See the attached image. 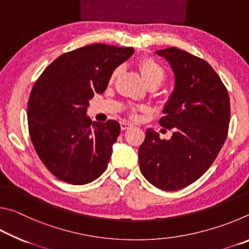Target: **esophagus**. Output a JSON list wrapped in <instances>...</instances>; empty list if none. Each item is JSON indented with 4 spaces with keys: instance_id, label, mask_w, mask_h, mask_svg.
Here are the masks:
<instances>
[{
    "instance_id": "obj_1",
    "label": "esophagus",
    "mask_w": 249,
    "mask_h": 249,
    "mask_svg": "<svg viewBox=\"0 0 249 249\" xmlns=\"http://www.w3.org/2000/svg\"><path fill=\"white\" fill-rule=\"evenodd\" d=\"M121 129L122 130H125V129H128L129 127H132V126H133V124L132 123H130V122H128V121H122L121 122Z\"/></svg>"
}]
</instances>
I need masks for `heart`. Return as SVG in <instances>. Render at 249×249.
Listing matches in <instances>:
<instances>
[{
  "label": "heart",
  "instance_id": "obj_1",
  "mask_svg": "<svg viewBox=\"0 0 249 249\" xmlns=\"http://www.w3.org/2000/svg\"><path fill=\"white\" fill-rule=\"evenodd\" d=\"M138 68H140L141 75L145 83L149 81H156L160 83L163 80V78H165V70L153 58L142 59L140 64H138ZM117 73H119V70L117 69L113 71V73L111 74V81H113L116 78ZM137 109H142V107L133 108V113L136 112Z\"/></svg>",
  "mask_w": 249,
  "mask_h": 249
}]
</instances>
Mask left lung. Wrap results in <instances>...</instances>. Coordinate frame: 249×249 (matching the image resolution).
<instances>
[{"instance_id": "8db88e82", "label": "left lung", "mask_w": 249, "mask_h": 249, "mask_svg": "<svg viewBox=\"0 0 249 249\" xmlns=\"http://www.w3.org/2000/svg\"><path fill=\"white\" fill-rule=\"evenodd\" d=\"M156 53L169 62L175 74V89L159 121L174 133L170 140H160L153 128L146 129L138 160L151 184L175 191L196 181L217 157L229 130L230 98L203 59L176 47Z\"/></svg>"}]
</instances>
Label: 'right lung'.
I'll return each instance as SVG.
<instances>
[{
  "label": "right lung",
  "mask_w": 249,
  "mask_h": 249,
  "mask_svg": "<svg viewBox=\"0 0 249 249\" xmlns=\"http://www.w3.org/2000/svg\"><path fill=\"white\" fill-rule=\"evenodd\" d=\"M134 48L92 44L66 53L44 70L28 100L31 140L52 174L71 184H87L107 169L119 122H92L89 101L107 89L111 74Z\"/></svg>",
  "instance_id": "right-lung-1"
}]
</instances>
